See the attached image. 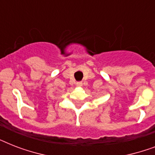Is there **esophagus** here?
Here are the masks:
<instances>
[{
    "label": "esophagus",
    "mask_w": 155,
    "mask_h": 155,
    "mask_svg": "<svg viewBox=\"0 0 155 155\" xmlns=\"http://www.w3.org/2000/svg\"><path fill=\"white\" fill-rule=\"evenodd\" d=\"M82 82H77L76 83V86H78V87H80V86H82Z\"/></svg>",
    "instance_id": "34e87169"
}]
</instances>
